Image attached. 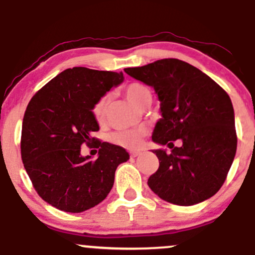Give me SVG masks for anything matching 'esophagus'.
Wrapping results in <instances>:
<instances>
[{
	"label": "esophagus",
	"instance_id": "esophagus-1",
	"mask_svg": "<svg viewBox=\"0 0 255 255\" xmlns=\"http://www.w3.org/2000/svg\"><path fill=\"white\" fill-rule=\"evenodd\" d=\"M140 154H141V152L140 151H131L130 152V157H137V156H140Z\"/></svg>",
	"mask_w": 255,
	"mask_h": 255
}]
</instances>
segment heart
<instances>
[{"instance_id":"1","label":"heart","mask_w":255,"mask_h":255,"mask_svg":"<svg viewBox=\"0 0 255 255\" xmlns=\"http://www.w3.org/2000/svg\"><path fill=\"white\" fill-rule=\"evenodd\" d=\"M126 96H127L128 101L130 103H133L135 107L139 108L141 105L144 99L150 96V91L146 86L141 84H130L126 87L125 90ZM108 96H103L102 98H99L96 104L92 108V114L95 116V119L97 121H102L104 119L105 115V109H107ZM146 134V130L144 128H135V129H127V130H121L113 133L110 135V141L113 144L121 146L125 148H135L140 145L141 142L142 136Z\"/></svg>"}]
</instances>
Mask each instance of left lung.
I'll return each mask as SVG.
<instances>
[{
  "label": "left lung",
  "instance_id": "left-lung-1",
  "mask_svg": "<svg viewBox=\"0 0 255 255\" xmlns=\"http://www.w3.org/2000/svg\"><path fill=\"white\" fill-rule=\"evenodd\" d=\"M131 78L153 87L162 118L152 140L164 148L152 150L159 168L147 184L168 203L191 206L219 191L238 146L235 114L228 93L200 69L176 58H164L135 68ZM180 138L183 145L174 148Z\"/></svg>",
  "mask_w": 255,
  "mask_h": 255
}]
</instances>
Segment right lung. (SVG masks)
I'll return each instance as SVG.
<instances>
[{"instance_id": "obj_1", "label": "right lung", "mask_w": 255, "mask_h": 255, "mask_svg": "<svg viewBox=\"0 0 255 255\" xmlns=\"http://www.w3.org/2000/svg\"><path fill=\"white\" fill-rule=\"evenodd\" d=\"M124 73L74 67L51 79L26 108L21 130L22 163L39 197L64 212L79 213L104 200L115 171L129 154L92 136L99 129L92 108ZM83 144L100 148L99 158L81 156Z\"/></svg>"}]
</instances>
